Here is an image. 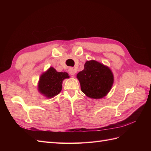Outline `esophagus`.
<instances>
[{
  "label": "esophagus",
  "mask_w": 151,
  "mask_h": 151,
  "mask_svg": "<svg viewBox=\"0 0 151 151\" xmlns=\"http://www.w3.org/2000/svg\"><path fill=\"white\" fill-rule=\"evenodd\" d=\"M68 73H69V74L72 76H74L76 73V71L75 70V69H74L72 67H70L69 68H68Z\"/></svg>",
  "instance_id": "esophagus-1"
}]
</instances>
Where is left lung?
Returning a JSON list of instances; mask_svg holds the SVG:
<instances>
[{
  "label": "left lung",
  "mask_w": 151,
  "mask_h": 151,
  "mask_svg": "<svg viewBox=\"0 0 151 151\" xmlns=\"http://www.w3.org/2000/svg\"><path fill=\"white\" fill-rule=\"evenodd\" d=\"M77 78L83 93L92 99H101L106 96L114 82L110 68L94 60L85 63L84 69L77 74Z\"/></svg>",
  "instance_id": "left-lung-1"
}]
</instances>
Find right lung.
I'll return each mask as SVG.
<instances>
[{
  "instance_id": "1",
  "label": "right lung",
  "mask_w": 151,
  "mask_h": 151,
  "mask_svg": "<svg viewBox=\"0 0 151 151\" xmlns=\"http://www.w3.org/2000/svg\"><path fill=\"white\" fill-rule=\"evenodd\" d=\"M67 78H69L67 72H57L53 67H50L40 77L39 92L48 98H53L60 93L62 81Z\"/></svg>"
}]
</instances>
